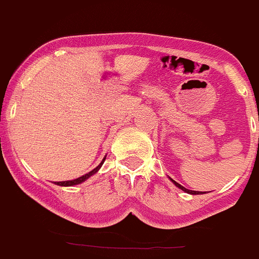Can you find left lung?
I'll use <instances>...</instances> for the list:
<instances>
[{
  "label": "left lung",
  "mask_w": 259,
  "mask_h": 259,
  "mask_svg": "<svg viewBox=\"0 0 259 259\" xmlns=\"http://www.w3.org/2000/svg\"><path fill=\"white\" fill-rule=\"evenodd\" d=\"M171 182L174 183V184L176 185V187H178V188L179 189H182V191H184L185 193H189V194H200V193H202V192H197V191H189V189H187V188H184V187H183V185H180L179 183H176L175 180H172V179H170Z\"/></svg>",
  "instance_id": "1"
}]
</instances>
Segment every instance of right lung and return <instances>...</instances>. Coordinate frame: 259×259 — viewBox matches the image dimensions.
<instances>
[{
  "instance_id": "add662e5",
  "label": "right lung",
  "mask_w": 259,
  "mask_h": 259,
  "mask_svg": "<svg viewBox=\"0 0 259 259\" xmlns=\"http://www.w3.org/2000/svg\"><path fill=\"white\" fill-rule=\"evenodd\" d=\"M105 159H106V157H105L104 159H102L101 163L98 164V166L96 167V168H93L92 171H89V172H88V174H85V175L80 176V178H77V179H74V180H67V182H57L56 184H57V185H61V187H72V185L81 184V183H84V182H85L87 179H89V178H91V176L95 175V174L97 172V171L100 170V168H101V166H102V164H104Z\"/></svg>"
}]
</instances>
